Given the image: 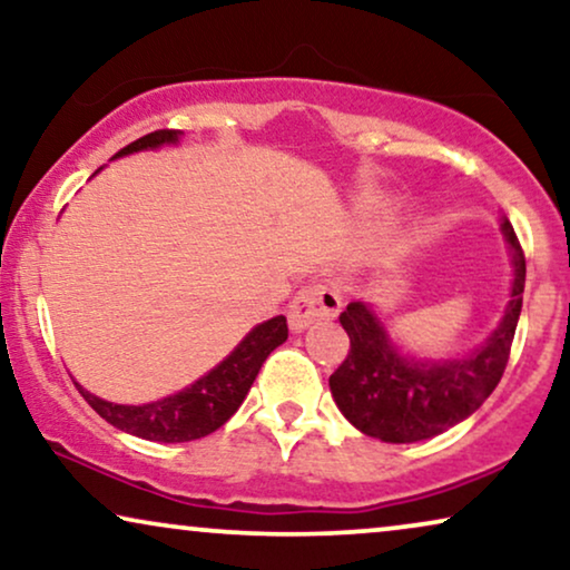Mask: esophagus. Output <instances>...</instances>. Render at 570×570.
<instances>
[{
  "label": "esophagus",
  "mask_w": 570,
  "mask_h": 570,
  "mask_svg": "<svg viewBox=\"0 0 570 570\" xmlns=\"http://www.w3.org/2000/svg\"><path fill=\"white\" fill-rule=\"evenodd\" d=\"M342 306V295L337 285L326 283V279H318V283L303 285L291 306H287V322L295 332L306 330L308 324L318 322V318H332L337 316Z\"/></svg>",
  "instance_id": "34e87169"
}]
</instances>
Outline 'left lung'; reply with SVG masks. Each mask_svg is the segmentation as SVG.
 <instances>
[{
	"instance_id": "left-lung-1",
	"label": "left lung",
	"mask_w": 570,
	"mask_h": 570,
	"mask_svg": "<svg viewBox=\"0 0 570 570\" xmlns=\"http://www.w3.org/2000/svg\"><path fill=\"white\" fill-rule=\"evenodd\" d=\"M503 233L513 254L511 301L493 337L470 357L449 363L404 357L365 303L355 301L342 311L350 350L330 376V386L342 415L357 431L386 443L423 441L462 423L493 394L509 363L527 277L524 248L509 220Z\"/></svg>"
}]
</instances>
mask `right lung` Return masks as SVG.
Masks as SVG:
<instances>
[{
  "label": "right lung",
  "mask_w": 570,
  "mask_h": 570,
  "mask_svg": "<svg viewBox=\"0 0 570 570\" xmlns=\"http://www.w3.org/2000/svg\"><path fill=\"white\" fill-rule=\"evenodd\" d=\"M178 129H158L150 135L135 139V142L121 147L116 153L129 155L137 150H147V147H160L166 142H178ZM287 340V318L275 316L269 322H264L246 334V340L225 357V361L194 381L184 392L170 394L166 400L150 402V404H114L106 400H98L90 392H85L80 384V394L92 410L98 412L106 423L127 431L131 435L147 441H163V443H181L205 439L217 428L225 425L230 420L233 412L240 407V402L246 400L248 389H252L256 373H259L262 363L267 361V355L277 345H283Z\"/></svg>",
  "instance_id": "right-lung-1"
}]
</instances>
